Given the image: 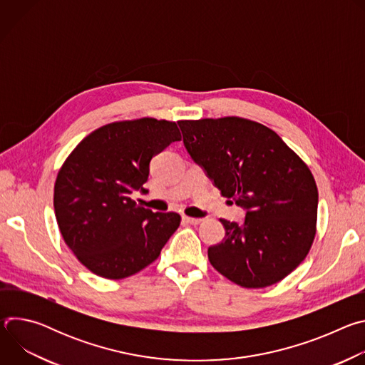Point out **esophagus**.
Returning a JSON list of instances; mask_svg holds the SVG:
<instances>
[{
  "label": "esophagus",
  "instance_id": "1",
  "mask_svg": "<svg viewBox=\"0 0 365 365\" xmlns=\"http://www.w3.org/2000/svg\"><path fill=\"white\" fill-rule=\"evenodd\" d=\"M183 221L187 222V224H190V225H199V224L202 222V220H199V218H190V217H183Z\"/></svg>",
  "mask_w": 365,
  "mask_h": 365
}]
</instances>
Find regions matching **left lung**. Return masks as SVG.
<instances>
[{
    "mask_svg": "<svg viewBox=\"0 0 365 365\" xmlns=\"http://www.w3.org/2000/svg\"><path fill=\"white\" fill-rule=\"evenodd\" d=\"M178 124L190 158L245 210L242 224L221 220L224 241L207 248L214 269L247 289L283 280L317 234L318 187L307 165L273 130L247 118Z\"/></svg>",
    "mask_w": 365,
    "mask_h": 365,
    "instance_id": "obj_1",
    "label": "left lung"
}]
</instances>
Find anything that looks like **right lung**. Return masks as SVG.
<instances>
[{"instance_id": "right-lung-1", "label": "right lung", "mask_w": 365, "mask_h": 365, "mask_svg": "<svg viewBox=\"0 0 365 365\" xmlns=\"http://www.w3.org/2000/svg\"><path fill=\"white\" fill-rule=\"evenodd\" d=\"M179 140L176 123L145 117L99 127L68 155L55 182L56 221L93 274L120 280L138 273L179 228V214L153 212L131 197L145 193L153 155Z\"/></svg>"}]
</instances>
